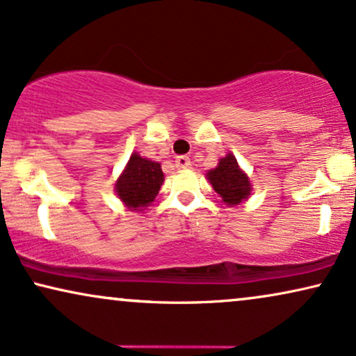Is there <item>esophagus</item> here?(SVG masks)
Here are the masks:
<instances>
[{
  "label": "esophagus",
  "mask_w": 356,
  "mask_h": 356,
  "mask_svg": "<svg viewBox=\"0 0 356 356\" xmlns=\"http://www.w3.org/2000/svg\"><path fill=\"white\" fill-rule=\"evenodd\" d=\"M175 165H177L178 170H186L191 167V160H189V156L186 155H178L177 159H175Z\"/></svg>",
  "instance_id": "34e87169"
}]
</instances>
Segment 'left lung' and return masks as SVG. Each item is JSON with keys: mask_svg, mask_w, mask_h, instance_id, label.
I'll return each mask as SVG.
<instances>
[{"mask_svg": "<svg viewBox=\"0 0 356 356\" xmlns=\"http://www.w3.org/2000/svg\"><path fill=\"white\" fill-rule=\"evenodd\" d=\"M207 179L216 193L222 197V201L230 206L238 204L250 195V181L247 175L238 168L234 155H225L224 159H220L218 167L207 172Z\"/></svg>", "mask_w": 356, "mask_h": 356, "instance_id": "8db88e82", "label": "left lung"}]
</instances>
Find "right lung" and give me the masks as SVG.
I'll return each mask as SVG.
<instances>
[{
  "mask_svg": "<svg viewBox=\"0 0 356 356\" xmlns=\"http://www.w3.org/2000/svg\"><path fill=\"white\" fill-rule=\"evenodd\" d=\"M161 183L163 172L160 163L132 154L126 170L118 179L116 191L124 204L137 211L140 207H147L155 200Z\"/></svg>",
  "mask_w": 356,
  "mask_h": 356,
  "instance_id": "obj_1",
  "label": "right lung"
}]
</instances>
